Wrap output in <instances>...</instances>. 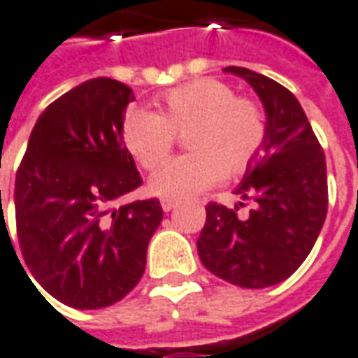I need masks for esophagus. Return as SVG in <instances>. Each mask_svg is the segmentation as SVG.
<instances>
[{
  "mask_svg": "<svg viewBox=\"0 0 358 358\" xmlns=\"http://www.w3.org/2000/svg\"><path fill=\"white\" fill-rule=\"evenodd\" d=\"M175 206H177L175 201H169V199H164V201H162V208H164V212H171Z\"/></svg>",
  "mask_w": 358,
  "mask_h": 358,
  "instance_id": "esophagus-1",
  "label": "esophagus"
}]
</instances>
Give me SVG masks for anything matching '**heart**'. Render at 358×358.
Wrapping results in <instances>:
<instances>
[{
    "label": "heart",
    "mask_w": 358,
    "mask_h": 358,
    "mask_svg": "<svg viewBox=\"0 0 358 358\" xmlns=\"http://www.w3.org/2000/svg\"><path fill=\"white\" fill-rule=\"evenodd\" d=\"M122 140L144 169H154L173 148L177 134H187L193 154L179 155L157 169L148 189L169 201H187L220 183L224 175L241 173L257 157L265 140V120L251 99L236 97L220 80L191 81L167 91L159 115L128 108L122 117Z\"/></svg>",
    "instance_id": "heart-1"
}]
</instances>
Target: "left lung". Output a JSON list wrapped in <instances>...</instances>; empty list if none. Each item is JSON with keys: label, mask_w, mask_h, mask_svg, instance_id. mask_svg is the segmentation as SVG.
<instances>
[{"label": "left lung", "mask_w": 358, "mask_h": 358, "mask_svg": "<svg viewBox=\"0 0 358 358\" xmlns=\"http://www.w3.org/2000/svg\"><path fill=\"white\" fill-rule=\"evenodd\" d=\"M224 71L250 83L265 108V140L236 194L253 201L250 216L210 203L196 240L212 275L236 287L282 282L314 248L327 214L325 155L298 99L280 83L248 68ZM243 206V203H240Z\"/></svg>", "instance_id": "8db88e82"}]
</instances>
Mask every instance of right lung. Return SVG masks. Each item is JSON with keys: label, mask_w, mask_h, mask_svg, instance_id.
I'll return each mask as SVG.
<instances>
[{"label": "right lung", "mask_w": 358, "mask_h": 358, "mask_svg": "<svg viewBox=\"0 0 358 358\" xmlns=\"http://www.w3.org/2000/svg\"><path fill=\"white\" fill-rule=\"evenodd\" d=\"M132 99L110 78L64 93L36 120L15 177L24 263L52 296L78 310L107 308L136 287L164 218L157 199L113 206L142 185L120 132Z\"/></svg>", "instance_id": "1"}]
</instances>
